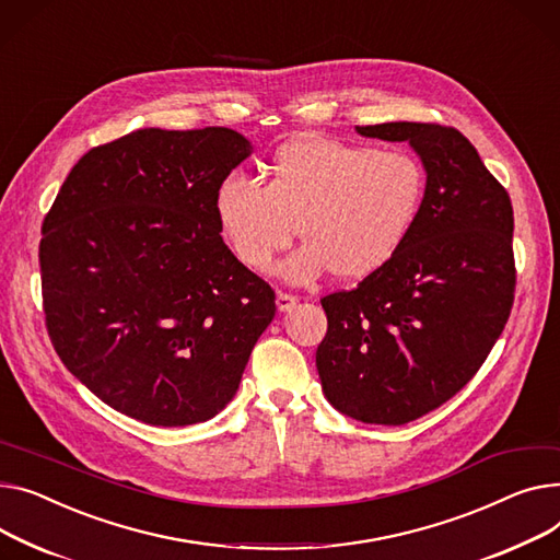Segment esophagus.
Returning <instances> with one entry per match:
<instances>
[{"instance_id":"1","label":"esophagus","mask_w":560,"mask_h":560,"mask_svg":"<svg viewBox=\"0 0 560 560\" xmlns=\"http://www.w3.org/2000/svg\"><path fill=\"white\" fill-rule=\"evenodd\" d=\"M296 306V296L285 294V292H277V308L281 313H290Z\"/></svg>"}]
</instances>
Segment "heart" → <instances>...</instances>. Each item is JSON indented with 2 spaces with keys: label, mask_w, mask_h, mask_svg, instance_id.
<instances>
[{
  "label": "heart",
  "mask_w": 560,
  "mask_h": 560,
  "mask_svg": "<svg viewBox=\"0 0 560 560\" xmlns=\"http://www.w3.org/2000/svg\"><path fill=\"white\" fill-rule=\"evenodd\" d=\"M428 175L405 151L330 137L283 143L270 184L232 171L213 191L218 228L241 264L270 270L300 232L306 243L281 268L306 285L335 270L342 279L381 272L412 234L423 211Z\"/></svg>",
  "instance_id": "heart-1"
}]
</instances>
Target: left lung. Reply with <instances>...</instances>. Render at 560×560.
Here are the masks:
<instances>
[{"label":"left lung","instance_id":"1","mask_svg":"<svg viewBox=\"0 0 560 560\" xmlns=\"http://www.w3.org/2000/svg\"><path fill=\"white\" fill-rule=\"evenodd\" d=\"M358 135L407 141L428 189L402 249L381 272L322 300L315 362L326 400L376 425H402L453 398L498 342L513 306V209L455 128L392 121Z\"/></svg>","mask_w":560,"mask_h":560}]
</instances>
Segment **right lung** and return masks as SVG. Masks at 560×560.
<instances>
[{
  "label": "right lung",
  "mask_w": 560,
  "mask_h": 560,
  "mask_svg": "<svg viewBox=\"0 0 560 560\" xmlns=\"http://www.w3.org/2000/svg\"><path fill=\"white\" fill-rule=\"evenodd\" d=\"M254 153L232 128H139L92 148L43 222L49 338L117 412L213 419L275 317L272 288L220 236L218 182Z\"/></svg>",
  "instance_id": "1"
}]
</instances>
